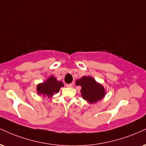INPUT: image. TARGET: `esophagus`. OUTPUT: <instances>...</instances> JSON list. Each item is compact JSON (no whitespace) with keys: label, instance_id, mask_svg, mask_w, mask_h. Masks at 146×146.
Returning <instances> with one entry per match:
<instances>
[{"label":"esophagus","instance_id":"obj_1","mask_svg":"<svg viewBox=\"0 0 146 146\" xmlns=\"http://www.w3.org/2000/svg\"><path fill=\"white\" fill-rule=\"evenodd\" d=\"M66 87H70V88H72L73 87V84H72V83H70V84H66Z\"/></svg>","mask_w":146,"mask_h":146}]
</instances>
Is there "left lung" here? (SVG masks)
<instances>
[{
    "label": "left lung",
    "instance_id": "8db88e82",
    "mask_svg": "<svg viewBox=\"0 0 146 146\" xmlns=\"http://www.w3.org/2000/svg\"><path fill=\"white\" fill-rule=\"evenodd\" d=\"M76 85L81 86V95L89 103H96L105 96V91L102 84L97 83L91 76H83L76 82Z\"/></svg>",
    "mask_w": 146,
    "mask_h": 146
}]
</instances>
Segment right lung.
I'll use <instances>...</instances> for the list:
<instances>
[{"label":"right lung","mask_w":146,"mask_h":146,"mask_svg":"<svg viewBox=\"0 0 146 146\" xmlns=\"http://www.w3.org/2000/svg\"><path fill=\"white\" fill-rule=\"evenodd\" d=\"M64 87L62 82L57 81L56 78L53 76L50 77L44 83L38 85L37 91L38 94L47 95L48 97H51L53 93H57L61 87Z\"/></svg>","instance_id":"right-lung-1"}]
</instances>
